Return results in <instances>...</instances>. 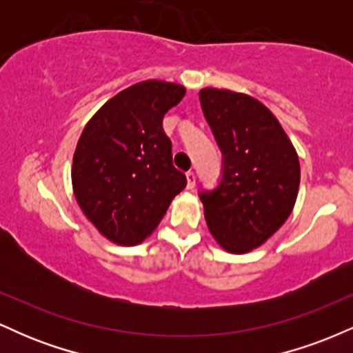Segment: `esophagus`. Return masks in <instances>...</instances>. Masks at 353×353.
<instances>
[{
  "instance_id": "1",
  "label": "esophagus",
  "mask_w": 353,
  "mask_h": 353,
  "mask_svg": "<svg viewBox=\"0 0 353 353\" xmlns=\"http://www.w3.org/2000/svg\"><path fill=\"white\" fill-rule=\"evenodd\" d=\"M185 177H188V189H194V185H196V174L189 171L185 172Z\"/></svg>"
}]
</instances>
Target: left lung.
<instances>
[{"label": "left lung", "instance_id": "8db88e82", "mask_svg": "<svg viewBox=\"0 0 353 353\" xmlns=\"http://www.w3.org/2000/svg\"><path fill=\"white\" fill-rule=\"evenodd\" d=\"M199 99L222 152L221 182L199 192L205 222L222 249L250 252L292 212L301 184L297 152L261 101L214 88L202 89Z\"/></svg>", "mask_w": 353, "mask_h": 353}]
</instances>
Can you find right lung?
Here are the masks:
<instances>
[{
    "label": "right lung",
    "instance_id": "1",
    "mask_svg": "<svg viewBox=\"0 0 353 353\" xmlns=\"http://www.w3.org/2000/svg\"><path fill=\"white\" fill-rule=\"evenodd\" d=\"M184 94L181 84L137 83L109 99L79 137L71 171L76 201L116 244L143 242L188 184L163 129L164 114Z\"/></svg>",
    "mask_w": 353,
    "mask_h": 353
}]
</instances>
